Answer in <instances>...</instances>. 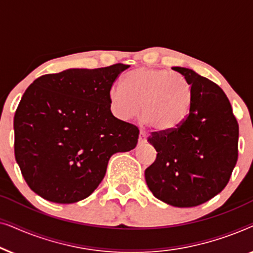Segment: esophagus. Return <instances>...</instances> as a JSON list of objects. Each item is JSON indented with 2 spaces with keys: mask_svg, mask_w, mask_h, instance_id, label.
Wrapping results in <instances>:
<instances>
[{
  "mask_svg": "<svg viewBox=\"0 0 253 253\" xmlns=\"http://www.w3.org/2000/svg\"><path fill=\"white\" fill-rule=\"evenodd\" d=\"M146 143V133L143 132V131H140L139 133V144H144Z\"/></svg>",
  "mask_w": 253,
  "mask_h": 253,
  "instance_id": "1",
  "label": "esophagus"
}]
</instances>
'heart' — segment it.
Instances as JSON below:
<instances>
[{"instance_id":"1","label":"heart","mask_w":253,"mask_h":253,"mask_svg":"<svg viewBox=\"0 0 253 253\" xmlns=\"http://www.w3.org/2000/svg\"><path fill=\"white\" fill-rule=\"evenodd\" d=\"M124 84H115L109 89L110 108L119 119H133L141 107L145 123L160 132H169L188 116L191 91L178 75L140 68L127 74Z\"/></svg>"}]
</instances>
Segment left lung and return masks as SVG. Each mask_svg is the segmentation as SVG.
I'll return each mask as SVG.
<instances>
[{
  "label": "left lung",
  "instance_id": "8db88e82",
  "mask_svg": "<svg viewBox=\"0 0 253 253\" xmlns=\"http://www.w3.org/2000/svg\"><path fill=\"white\" fill-rule=\"evenodd\" d=\"M171 69L190 85L191 105L177 129L148 137L158 154L145 179L161 202L193 207L212 199L229 182L238 157V123L220 86L191 69Z\"/></svg>",
  "mask_w": 253,
  "mask_h": 253
}]
</instances>
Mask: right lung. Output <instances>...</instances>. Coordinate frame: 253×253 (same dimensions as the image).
Returning a JSON list of instances; mask_svg holds the SVG:
<instances>
[{"label": "right lung", "mask_w": 253, "mask_h": 253, "mask_svg": "<svg viewBox=\"0 0 253 253\" xmlns=\"http://www.w3.org/2000/svg\"><path fill=\"white\" fill-rule=\"evenodd\" d=\"M130 65L68 69L37 78L17 107L15 157L31 190L72 204L91 195L110 157L136 147L139 130L116 119L109 89Z\"/></svg>", "instance_id": "1"}]
</instances>
